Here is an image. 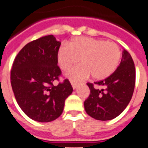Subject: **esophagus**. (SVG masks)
Listing matches in <instances>:
<instances>
[{"mask_svg": "<svg viewBox=\"0 0 148 148\" xmlns=\"http://www.w3.org/2000/svg\"><path fill=\"white\" fill-rule=\"evenodd\" d=\"M71 85L73 89H76L77 88V86H78V84L75 83V82H71Z\"/></svg>", "mask_w": 148, "mask_h": 148, "instance_id": "esophagus-1", "label": "esophagus"}]
</instances>
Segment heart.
I'll return each mask as SVG.
<instances>
[{"instance_id": "obj_1", "label": "heart", "mask_w": 148, "mask_h": 148, "mask_svg": "<svg viewBox=\"0 0 148 148\" xmlns=\"http://www.w3.org/2000/svg\"><path fill=\"white\" fill-rule=\"evenodd\" d=\"M121 57L118 45L87 37L74 38L69 45H63L58 53V62L62 71H67L80 58L81 64L72 68L66 76L81 81L90 74L96 80L109 77L117 69Z\"/></svg>"}]
</instances>
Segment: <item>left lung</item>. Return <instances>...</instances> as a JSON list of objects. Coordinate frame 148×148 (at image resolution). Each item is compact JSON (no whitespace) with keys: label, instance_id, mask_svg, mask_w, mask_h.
I'll return each instance as SVG.
<instances>
[{"label":"left lung","instance_id":"obj_1","mask_svg":"<svg viewBox=\"0 0 148 148\" xmlns=\"http://www.w3.org/2000/svg\"><path fill=\"white\" fill-rule=\"evenodd\" d=\"M90 95L84 101L86 112L93 118L109 121L117 117L128 105L135 85V67L131 54L124 50L121 61L104 80L87 84ZM101 88H95L94 85Z\"/></svg>","mask_w":148,"mask_h":148}]
</instances>
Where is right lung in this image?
<instances>
[{"label": "right lung", "instance_id": "obj_1", "mask_svg": "<svg viewBox=\"0 0 148 148\" xmlns=\"http://www.w3.org/2000/svg\"><path fill=\"white\" fill-rule=\"evenodd\" d=\"M60 42L47 35L28 43L16 56L10 83L18 105L34 121L50 122L61 115L73 88L67 79L53 85L61 74L58 66Z\"/></svg>", "mask_w": 148, "mask_h": 148}]
</instances>
